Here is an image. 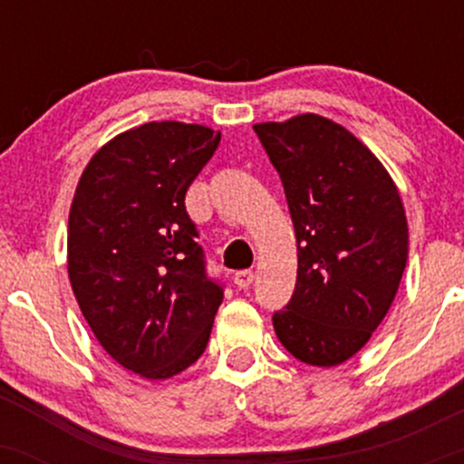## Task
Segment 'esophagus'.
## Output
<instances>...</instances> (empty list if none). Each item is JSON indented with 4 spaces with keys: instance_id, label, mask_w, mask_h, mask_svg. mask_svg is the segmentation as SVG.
<instances>
[{
    "instance_id": "34e87169",
    "label": "esophagus",
    "mask_w": 464,
    "mask_h": 464,
    "mask_svg": "<svg viewBox=\"0 0 464 464\" xmlns=\"http://www.w3.org/2000/svg\"><path fill=\"white\" fill-rule=\"evenodd\" d=\"M253 279H255L253 270H237V273L233 275V281H236L237 287H248L253 284Z\"/></svg>"
}]
</instances>
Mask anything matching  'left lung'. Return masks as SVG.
<instances>
[{
    "label": "left lung",
    "mask_w": 464,
    "mask_h": 464,
    "mask_svg": "<svg viewBox=\"0 0 464 464\" xmlns=\"http://www.w3.org/2000/svg\"><path fill=\"white\" fill-rule=\"evenodd\" d=\"M253 129L284 183L299 257L275 334L296 360L338 366L395 301L408 259L401 196L384 163L338 121L301 113Z\"/></svg>",
    "instance_id": "obj_1"
}]
</instances>
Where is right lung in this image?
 Listing matches in <instances>:
<instances>
[{
    "label": "right lung",
    "mask_w": 464,
    "mask_h": 464,
    "mask_svg": "<svg viewBox=\"0 0 464 464\" xmlns=\"http://www.w3.org/2000/svg\"><path fill=\"white\" fill-rule=\"evenodd\" d=\"M218 143L209 126L148 121L106 141L76 185L69 284L102 349L143 380L189 369L222 303L185 211L188 188Z\"/></svg>",
    "instance_id": "add662e5"
}]
</instances>
